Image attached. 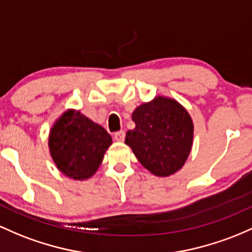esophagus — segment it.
I'll list each match as a JSON object with an SVG mask.
<instances>
[{
  "label": "esophagus",
  "instance_id": "esophagus-1",
  "mask_svg": "<svg viewBox=\"0 0 252 252\" xmlns=\"http://www.w3.org/2000/svg\"><path fill=\"white\" fill-rule=\"evenodd\" d=\"M113 139H115V141H117V142H123L124 139H126V132H124L123 130L116 132L115 136H113Z\"/></svg>",
  "mask_w": 252,
  "mask_h": 252
}]
</instances>
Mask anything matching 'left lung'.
I'll return each mask as SVG.
<instances>
[{"label": "left lung", "mask_w": 252, "mask_h": 252, "mask_svg": "<svg viewBox=\"0 0 252 252\" xmlns=\"http://www.w3.org/2000/svg\"><path fill=\"white\" fill-rule=\"evenodd\" d=\"M135 128L126 132V145L143 167L158 177L181 170L193 142L191 116L176 99L158 95L139 105L131 115Z\"/></svg>", "instance_id": "8db88e82"}]
</instances>
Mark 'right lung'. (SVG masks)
<instances>
[{
	"label": "right lung",
	"mask_w": 252,
	"mask_h": 252,
	"mask_svg": "<svg viewBox=\"0 0 252 252\" xmlns=\"http://www.w3.org/2000/svg\"><path fill=\"white\" fill-rule=\"evenodd\" d=\"M111 145V136L103 126L74 109L65 110L49 132V151L55 165L75 181L94 175Z\"/></svg>",
	"instance_id": "1"
}]
</instances>
